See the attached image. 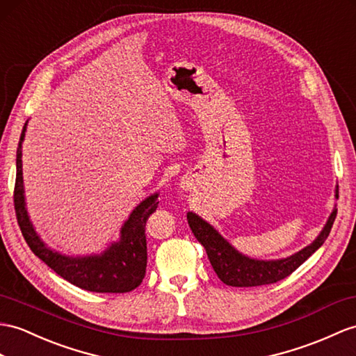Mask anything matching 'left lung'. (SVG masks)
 Masks as SVG:
<instances>
[{
  "label": "left lung",
  "instance_id": "1",
  "mask_svg": "<svg viewBox=\"0 0 356 356\" xmlns=\"http://www.w3.org/2000/svg\"><path fill=\"white\" fill-rule=\"evenodd\" d=\"M335 196L338 197V188ZM335 218L337 208H334L332 214L329 216L320 236L309 246L299 250L298 254L284 259H276V261H259V259H252L238 254L207 222L197 218L193 213L187 214L190 229L195 234L199 243L205 248L208 259H210L216 275L219 276V280L223 284L232 285V287H257V285L273 284L287 278L325 243L329 232H331Z\"/></svg>",
  "mask_w": 356,
  "mask_h": 356
}]
</instances>
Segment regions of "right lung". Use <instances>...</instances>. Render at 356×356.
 Masks as SVG:
<instances>
[{
	"instance_id": "1",
	"label": "right lung",
	"mask_w": 356,
	"mask_h": 356,
	"mask_svg": "<svg viewBox=\"0 0 356 356\" xmlns=\"http://www.w3.org/2000/svg\"><path fill=\"white\" fill-rule=\"evenodd\" d=\"M25 122L18 151H16V181L13 190V204L18 225L33 254L62 276L63 280L83 290L95 293H128L140 285L146 273L148 249H146L145 227L149 216L157 210L159 195L155 193L138 205L120 231V241L111 245L98 257L71 258L60 255L42 243L34 232L24 204L22 186V140Z\"/></svg>"
}]
</instances>
